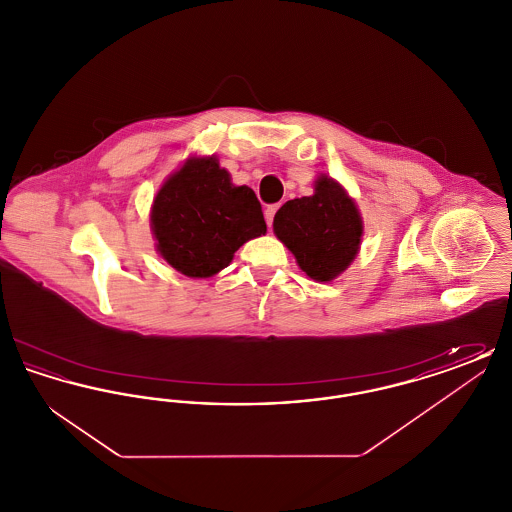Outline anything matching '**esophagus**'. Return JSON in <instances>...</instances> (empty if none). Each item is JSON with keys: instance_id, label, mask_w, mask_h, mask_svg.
<instances>
[{"instance_id": "1", "label": "esophagus", "mask_w": 512, "mask_h": 512, "mask_svg": "<svg viewBox=\"0 0 512 512\" xmlns=\"http://www.w3.org/2000/svg\"><path fill=\"white\" fill-rule=\"evenodd\" d=\"M276 211H278V205H270L265 209V220H267L268 226L272 224V220H274V215H276Z\"/></svg>"}]
</instances>
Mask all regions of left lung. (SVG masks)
<instances>
[{"label": "left lung", "instance_id": "left-lung-1", "mask_svg": "<svg viewBox=\"0 0 512 512\" xmlns=\"http://www.w3.org/2000/svg\"><path fill=\"white\" fill-rule=\"evenodd\" d=\"M313 195L286 201L274 215V234L315 282H332L355 261L365 234L355 199L338 180L318 174Z\"/></svg>", "mask_w": 512, "mask_h": 512}]
</instances>
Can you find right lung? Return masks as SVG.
Returning <instances> with one entry per match:
<instances>
[{"instance_id": "add662e5", "label": "right lung", "mask_w": 512, "mask_h": 512, "mask_svg": "<svg viewBox=\"0 0 512 512\" xmlns=\"http://www.w3.org/2000/svg\"><path fill=\"white\" fill-rule=\"evenodd\" d=\"M149 226L157 253L188 278L219 274L267 232L255 192L232 184L215 155H192L172 172L153 197Z\"/></svg>"}]
</instances>
